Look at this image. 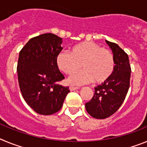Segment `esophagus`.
<instances>
[{"instance_id":"esophagus-1","label":"esophagus","mask_w":147,"mask_h":147,"mask_svg":"<svg viewBox=\"0 0 147 147\" xmlns=\"http://www.w3.org/2000/svg\"><path fill=\"white\" fill-rule=\"evenodd\" d=\"M79 87H74V86H72V85H71V86L69 87V89L71 91H73V90H78L79 89Z\"/></svg>"}]
</instances>
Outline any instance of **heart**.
<instances>
[{
	"label": "heart",
	"instance_id": "heart-1",
	"mask_svg": "<svg viewBox=\"0 0 147 147\" xmlns=\"http://www.w3.org/2000/svg\"><path fill=\"white\" fill-rule=\"evenodd\" d=\"M57 65L66 74L71 75L67 82L72 85H82L94 81L102 84L109 80L115 70L113 53L93 42H84L75 45L71 53L61 51L57 57Z\"/></svg>",
	"mask_w": 147,
	"mask_h": 147
}]
</instances>
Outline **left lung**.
Here are the masks:
<instances>
[{
	"mask_svg": "<svg viewBox=\"0 0 147 147\" xmlns=\"http://www.w3.org/2000/svg\"><path fill=\"white\" fill-rule=\"evenodd\" d=\"M112 49L115 70L107 81L94 88L95 93L85 104L87 112L92 117L104 119L115 113L124 102L129 88L131 67L128 55L119 45L106 40Z\"/></svg>",
	"mask_w": 147,
	"mask_h": 147,
	"instance_id": "1",
	"label": "left lung"
}]
</instances>
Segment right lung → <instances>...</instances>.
I'll list each match as a JSON object with an SVG mask.
<instances>
[{"mask_svg":"<svg viewBox=\"0 0 147 147\" xmlns=\"http://www.w3.org/2000/svg\"><path fill=\"white\" fill-rule=\"evenodd\" d=\"M62 38L51 33L29 40L18 57V82L26 102L40 115H51L62 107L68 87L58 82L65 79L57 65L62 50Z\"/></svg>","mask_w":147,"mask_h":147,"instance_id":"obj_1","label":"right lung"}]
</instances>
